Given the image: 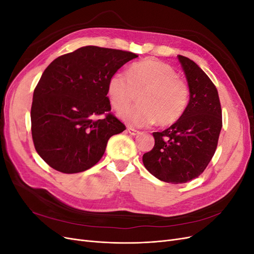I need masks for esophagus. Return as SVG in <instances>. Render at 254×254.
Instances as JSON below:
<instances>
[{
	"instance_id": "obj_1",
	"label": "esophagus",
	"mask_w": 254,
	"mask_h": 254,
	"mask_svg": "<svg viewBox=\"0 0 254 254\" xmlns=\"http://www.w3.org/2000/svg\"><path fill=\"white\" fill-rule=\"evenodd\" d=\"M127 131H128L130 134H131V135H136L137 133H140L139 130H136V129H134V128H130V127L127 128Z\"/></svg>"
}]
</instances>
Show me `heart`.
<instances>
[{
	"instance_id": "obj_1",
	"label": "heart",
	"mask_w": 254,
	"mask_h": 254,
	"mask_svg": "<svg viewBox=\"0 0 254 254\" xmlns=\"http://www.w3.org/2000/svg\"><path fill=\"white\" fill-rule=\"evenodd\" d=\"M140 93L139 105L125 108ZM107 95L112 108L131 127H147L158 122L160 126L172 125L181 119L190 98L188 84L176 70L162 61L145 59L130 65L126 75L115 72L107 83Z\"/></svg>"
}]
</instances>
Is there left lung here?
Returning a JSON list of instances; mask_svg holds the SVG:
<instances>
[{
  "label": "left lung",
  "mask_w": 254,
  "mask_h": 254,
  "mask_svg": "<svg viewBox=\"0 0 254 254\" xmlns=\"http://www.w3.org/2000/svg\"><path fill=\"white\" fill-rule=\"evenodd\" d=\"M186 74L190 102L179 121L153 132L155 146L143 155L151 175L167 183H186L200 176L213 158L222 127L221 107L215 84L193 60L177 56Z\"/></svg>",
  "instance_id": "left-lung-1"
}]
</instances>
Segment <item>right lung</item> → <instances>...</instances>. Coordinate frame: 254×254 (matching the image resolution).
<instances>
[{
  "mask_svg": "<svg viewBox=\"0 0 254 254\" xmlns=\"http://www.w3.org/2000/svg\"><path fill=\"white\" fill-rule=\"evenodd\" d=\"M136 57L89 45L59 56L45 68L34 91L30 120L38 155L54 170H89L103 157L110 137L126 129L110 112L107 83ZM102 114L105 118L96 119Z\"/></svg>",
  "mask_w": 254,
  "mask_h": 254,
  "instance_id": "right-lung-1",
  "label": "right lung"
}]
</instances>
